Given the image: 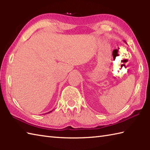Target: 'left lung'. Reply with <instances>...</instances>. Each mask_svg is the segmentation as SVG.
<instances>
[{
	"label": "left lung",
	"instance_id": "1",
	"mask_svg": "<svg viewBox=\"0 0 150 150\" xmlns=\"http://www.w3.org/2000/svg\"><path fill=\"white\" fill-rule=\"evenodd\" d=\"M124 42H125V43H126V41L125 40H124ZM127 44V43H126Z\"/></svg>",
	"mask_w": 150,
	"mask_h": 150
}]
</instances>
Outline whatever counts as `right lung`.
<instances>
[{
  "mask_svg": "<svg viewBox=\"0 0 150 150\" xmlns=\"http://www.w3.org/2000/svg\"><path fill=\"white\" fill-rule=\"evenodd\" d=\"M53 110H52V111H49V112H47V113H44V114H43V115H45V114H47V113H51V112H52V111Z\"/></svg>",
  "mask_w": 150,
  "mask_h": 150,
  "instance_id": "1",
  "label": "right lung"
}]
</instances>
